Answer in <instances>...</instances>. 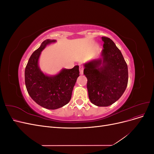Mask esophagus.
<instances>
[{
  "mask_svg": "<svg viewBox=\"0 0 154 154\" xmlns=\"http://www.w3.org/2000/svg\"><path fill=\"white\" fill-rule=\"evenodd\" d=\"M80 73L81 75L83 74V67L82 66H80Z\"/></svg>",
  "mask_w": 154,
  "mask_h": 154,
  "instance_id": "obj_1",
  "label": "esophagus"
}]
</instances>
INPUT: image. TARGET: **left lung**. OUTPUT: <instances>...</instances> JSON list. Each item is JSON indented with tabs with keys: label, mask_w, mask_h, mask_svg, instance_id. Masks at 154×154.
<instances>
[{
	"label": "left lung",
	"mask_w": 154,
	"mask_h": 154,
	"mask_svg": "<svg viewBox=\"0 0 154 154\" xmlns=\"http://www.w3.org/2000/svg\"><path fill=\"white\" fill-rule=\"evenodd\" d=\"M103 49L100 57L83 64L87 78L88 97L92 104L108 106L118 101L127 86V63L114 42L102 36Z\"/></svg>",
	"instance_id": "8db88e82"
}]
</instances>
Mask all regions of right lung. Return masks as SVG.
Here are the masks:
<instances>
[{
    "mask_svg": "<svg viewBox=\"0 0 154 154\" xmlns=\"http://www.w3.org/2000/svg\"><path fill=\"white\" fill-rule=\"evenodd\" d=\"M57 42L47 39L34 51L25 69V83L27 92L36 103L45 109L54 110L63 106L71 100L78 77L79 66L62 69L58 73L49 75L41 71L39 58L47 45Z\"/></svg>",
    "mask_w": 154,
    "mask_h": 154,
    "instance_id": "add662e5",
    "label": "right lung"
}]
</instances>
